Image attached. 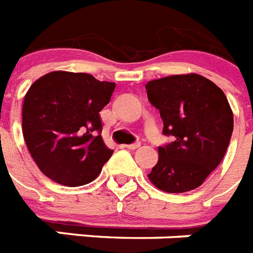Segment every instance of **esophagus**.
Returning <instances> with one entry per match:
<instances>
[{"label": "esophagus", "mask_w": 253, "mask_h": 253, "mask_svg": "<svg viewBox=\"0 0 253 253\" xmlns=\"http://www.w3.org/2000/svg\"><path fill=\"white\" fill-rule=\"evenodd\" d=\"M139 146H141V143L139 142L132 143V145H124V147H126V149H129V150H136V149H138Z\"/></svg>", "instance_id": "34e87169"}]
</instances>
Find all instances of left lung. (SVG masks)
<instances>
[{
	"instance_id": "1",
	"label": "left lung",
	"mask_w": 253,
	"mask_h": 253,
	"mask_svg": "<svg viewBox=\"0 0 253 253\" xmlns=\"http://www.w3.org/2000/svg\"><path fill=\"white\" fill-rule=\"evenodd\" d=\"M149 102L158 108L163 134L172 142L158 147V163L147 175L167 193L200 187L225 157L234 128L225 92L205 77L189 73L149 81Z\"/></svg>"
}]
</instances>
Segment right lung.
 <instances>
[{"mask_svg": "<svg viewBox=\"0 0 253 253\" xmlns=\"http://www.w3.org/2000/svg\"><path fill=\"white\" fill-rule=\"evenodd\" d=\"M114 90V82L64 70L48 73L31 84L24 95L22 130L45 176L66 187L98 177L114 153L103 142L99 117Z\"/></svg>", "mask_w": 253, "mask_h": 253, "instance_id": "1", "label": "right lung"}]
</instances>
